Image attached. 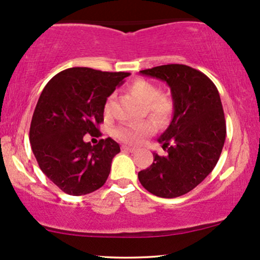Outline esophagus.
<instances>
[{
	"instance_id": "esophagus-1",
	"label": "esophagus",
	"mask_w": 260,
	"mask_h": 260,
	"mask_svg": "<svg viewBox=\"0 0 260 260\" xmlns=\"http://www.w3.org/2000/svg\"><path fill=\"white\" fill-rule=\"evenodd\" d=\"M122 151H127V152H131V153L137 152L136 149H133V147H129V146H122Z\"/></svg>"
}]
</instances>
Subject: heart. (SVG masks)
<instances>
[{"label":"heart","mask_w":260,"mask_h":260,"mask_svg":"<svg viewBox=\"0 0 260 260\" xmlns=\"http://www.w3.org/2000/svg\"><path fill=\"white\" fill-rule=\"evenodd\" d=\"M128 92L145 106V111L157 127H166L173 116L174 103L169 97L160 94L159 88L150 81L139 79L128 86ZM109 110V102L106 104ZM154 132L153 124L149 121L140 123H124L115 128L114 136L129 145H139L146 137Z\"/></svg>","instance_id":"b5f03b06"}]
</instances>
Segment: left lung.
Wrapping results in <instances>:
<instances>
[{
  "instance_id": "8db88e82",
  "label": "left lung",
  "mask_w": 260,
  "mask_h": 260,
  "mask_svg": "<svg viewBox=\"0 0 260 260\" xmlns=\"http://www.w3.org/2000/svg\"><path fill=\"white\" fill-rule=\"evenodd\" d=\"M166 81L174 103L172 122L160 134L166 156L138 173L143 187L160 198L192 190L212 172L225 140V119L217 87L202 72L186 64H164L140 71Z\"/></svg>"
}]
</instances>
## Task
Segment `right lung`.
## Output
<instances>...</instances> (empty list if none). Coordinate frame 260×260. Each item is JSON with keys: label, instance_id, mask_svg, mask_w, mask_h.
Returning <instances> with one entry per match:
<instances>
[{"label": "right lung", "instance_id": "right-lung-1", "mask_svg": "<svg viewBox=\"0 0 260 260\" xmlns=\"http://www.w3.org/2000/svg\"><path fill=\"white\" fill-rule=\"evenodd\" d=\"M128 75L74 67L60 72L43 88L29 143L42 172L67 194H88L106 183L120 145L107 138L92 146L84 138L101 136L98 124L104 120L108 97Z\"/></svg>", "mask_w": 260, "mask_h": 260}]
</instances>
